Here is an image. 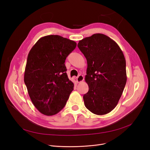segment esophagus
Instances as JSON below:
<instances>
[{
	"mask_svg": "<svg viewBox=\"0 0 150 150\" xmlns=\"http://www.w3.org/2000/svg\"><path fill=\"white\" fill-rule=\"evenodd\" d=\"M84 80V76L83 75H79L78 78H76V82L78 83H81Z\"/></svg>",
	"mask_w": 150,
	"mask_h": 150,
	"instance_id": "1",
	"label": "esophagus"
}]
</instances>
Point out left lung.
Listing matches in <instances>:
<instances>
[{
	"label": "left lung",
	"mask_w": 150,
	"mask_h": 150,
	"mask_svg": "<svg viewBox=\"0 0 150 150\" xmlns=\"http://www.w3.org/2000/svg\"><path fill=\"white\" fill-rule=\"evenodd\" d=\"M78 46L88 64L84 105L95 115L108 114L118 103L126 83L124 54L115 40L103 34L85 38Z\"/></svg>",
	"instance_id": "1"
}]
</instances>
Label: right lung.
<instances>
[{"label": "right lung", "instance_id": "add662e5", "mask_svg": "<svg viewBox=\"0 0 150 150\" xmlns=\"http://www.w3.org/2000/svg\"><path fill=\"white\" fill-rule=\"evenodd\" d=\"M76 47L74 40L49 35L40 38L30 50L24 83L34 106L44 115L62 110L73 90L64 62Z\"/></svg>", "mask_w": 150, "mask_h": 150}]
</instances>
